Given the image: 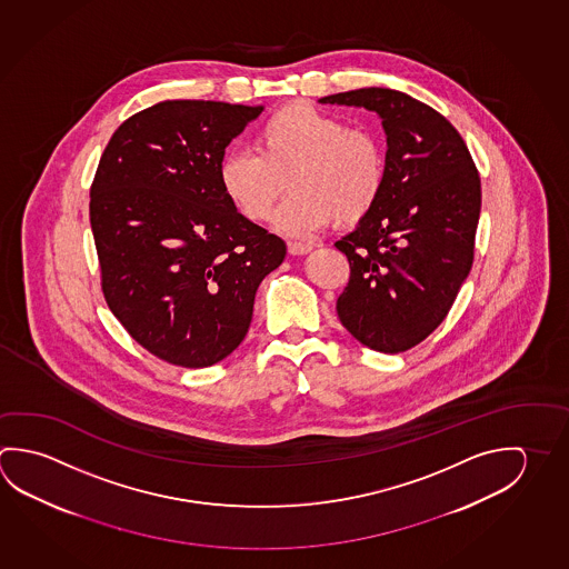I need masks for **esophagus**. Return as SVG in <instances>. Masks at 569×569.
Masks as SVG:
<instances>
[{"label": "esophagus", "instance_id": "1", "mask_svg": "<svg viewBox=\"0 0 569 569\" xmlns=\"http://www.w3.org/2000/svg\"><path fill=\"white\" fill-rule=\"evenodd\" d=\"M288 251L291 256H306L311 251L309 243H298V241H289Z\"/></svg>", "mask_w": 569, "mask_h": 569}]
</instances>
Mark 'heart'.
Masks as SVG:
<instances>
[{
    "label": "heart",
    "instance_id": "obj_1",
    "mask_svg": "<svg viewBox=\"0 0 569 569\" xmlns=\"http://www.w3.org/2000/svg\"><path fill=\"white\" fill-rule=\"evenodd\" d=\"M253 150L221 160V191L246 220L260 223L288 181L293 193L276 216V228L288 236H309L333 220L356 226L378 206L388 180L373 131L348 128L308 103H291L263 121Z\"/></svg>",
    "mask_w": 569,
    "mask_h": 569
}]
</instances>
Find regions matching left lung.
<instances>
[{"label": "left lung", "instance_id": "1", "mask_svg": "<svg viewBox=\"0 0 569 569\" xmlns=\"http://www.w3.org/2000/svg\"><path fill=\"white\" fill-rule=\"evenodd\" d=\"M319 101L376 111L386 131L383 193L368 218L336 241L351 268L336 309L359 343L399 353L438 328L468 278L479 173L458 130L403 91L361 88Z\"/></svg>", "mask_w": 569, "mask_h": 569}]
</instances>
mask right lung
<instances>
[{
  "label": "right lung",
  "mask_w": 569,
  "mask_h": 569,
  "mask_svg": "<svg viewBox=\"0 0 569 569\" xmlns=\"http://www.w3.org/2000/svg\"><path fill=\"white\" fill-rule=\"evenodd\" d=\"M263 106L160 101L111 136L91 186L101 288L153 356L208 368L240 346L256 291L286 243L246 220L220 188L230 141Z\"/></svg>",
  "instance_id": "add662e5"
}]
</instances>
